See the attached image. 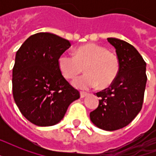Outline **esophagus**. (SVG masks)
<instances>
[{
  "label": "esophagus",
  "mask_w": 156,
  "mask_h": 156,
  "mask_svg": "<svg viewBox=\"0 0 156 156\" xmlns=\"http://www.w3.org/2000/svg\"><path fill=\"white\" fill-rule=\"evenodd\" d=\"M88 94L87 92H84V91H81L80 92V96H81V98H84V97H86V96H87V95Z\"/></svg>",
  "instance_id": "obj_1"
}]
</instances>
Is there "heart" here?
I'll use <instances>...</instances> for the list:
<instances>
[{
  "label": "heart",
  "instance_id": "1",
  "mask_svg": "<svg viewBox=\"0 0 156 156\" xmlns=\"http://www.w3.org/2000/svg\"><path fill=\"white\" fill-rule=\"evenodd\" d=\"M58 68L66 78L70 79L85 69L87 73L74 78L73 87L90 88L108 87L116 80L120 70V61L116 53L96 44H87L74 50V56L63 53L58 58Z\"/></svg>",
  "mask_w": 156,
  "mask_h": 156
}]
</instances>
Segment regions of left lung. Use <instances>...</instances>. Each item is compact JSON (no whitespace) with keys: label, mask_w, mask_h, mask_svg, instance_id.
Returning <instances> with one entry per match:
<instances>
[{"label":"left lung","mask_w":156,"mask_h":156,"mask_svg":"<svg viewBox=\"0 0 156 156\" xmlns=\"http://www.w3.org/2000/svg\"><path fill=\"white\" fill-rule=\"evenodd\" d=\"M116 49L120 70L108 88L96 93L99 106L90 113L98 128L113 131L128 126L143 107L147 74L144 61L133 45L116 38H108Z\"/></svg>","instance_id":"1"}]
</instances>
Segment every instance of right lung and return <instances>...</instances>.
I'll return each mask as SVG.
<instances>
[{
  "label": "right lung",
  "instance_id": "obj_1",
  "mask_svg": "<svg viewBox=\"0 0 156 156\" xmlns=\"http://www.w3.org/2000/svg\"><path fill=\"white\" fill-rule=\"evenodd\" d=\"M69 41L48 32L31 35L16 52L13 95L21 113L38 126H52L63 119L80 94L66 80L58 58Z\"/></svg>",
  "mask_w": 156,
  "mask_h": 156
}]
</instances>
